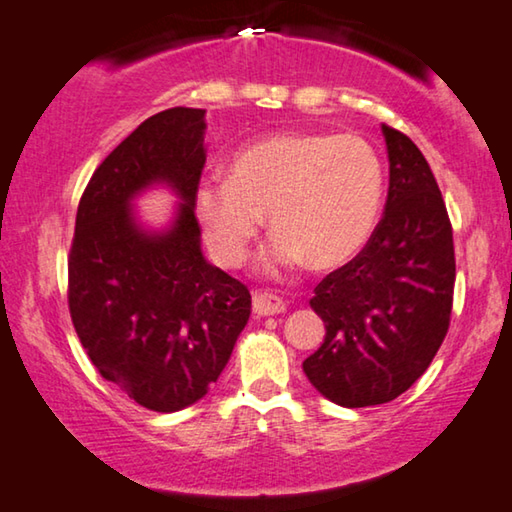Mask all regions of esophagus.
Listing matches in <instances>:
<instances>
[{
    "label": "esophagus",
    "mask_w": 512,
    "mask_h": 512,
    "mask_svg": "<svg viewBox=\"0 0 512 512\" xmlns=\"http://www.w3.org/2000/svg\"><path fill=\"white\" fill-rule=\"evenodd\" d=\"M287 305L278 296L271 294H255L253 296V312L257 317H271V315H280L285 312Z\"/></svg>",
    "instance_id": "esophagus-1"
}]
</instances>
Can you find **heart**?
Here are the masks:
<instances>
[{"instance_id":"obj_1","label":"heart","mask_w":512,"mask_h":512,"mask_svg":"<svg viewBox=\"0 0 512 512\" xmlns=\"http://www.w3.org/2000/svg\"><path fill=\"white\" fill-rule=\"evenodd\" d=\"M386 197V167L361 135L287 131L250 142L227 179L202 181L195 216L216 264L239 269L262 230L273 239L259 259L266 276L301 264L338 269L375 234Z\"/></svg>"}]
</instances>
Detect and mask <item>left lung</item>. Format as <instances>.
Masks as SVG:
<instances>
[{
  "instance_id": "1",
  "label": "left lung",
  "mask_w": 512,
  "mask_h": 512,
  "mask_svg": "<svg viewBox=\"0 0 512 512\" xmlns=\"http://www.w3.org/2000/svg\"><path fill=\"white\" fill-rule=\"evenodd\" d=\"M386 211L368 246L315 287L324 342L303 361L310 384L340 407L391 402L423 375L451 324L453 230L437 179L407 135L381 124Z\"/></svg>"
}]
</instances>
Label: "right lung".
Wrapping results in <instances>:
<instances>
[{"instance_id": "obj_1", "label": "right lung", "mask_w": 512, "mask_h": 512, "mask_svg": "<svg viewBox=\"0 0 512 512\" xmlns=\"http://www.w3.org/2000/svg\"><path fill=\"white\" fill-rule=\"evenodd\" d=\"M204 117L197 108L158 112L98 165L68 259V308L91 363L160 414L209 393L250 317L246 285L202 253L195 193L207 160ZM154 187L180 200L163 228L134 209Z\"/></svg>"}]
</instances>
